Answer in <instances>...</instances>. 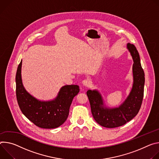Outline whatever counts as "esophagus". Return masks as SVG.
Instances as JSON below:
<instances>
[{"label":"esophagus","instance_id":"1","mask_svg":"<svg viewBox=\"0 0 159 159\" xmlns=\"http://www.w3.org/2000/svg\"><path fill=\"white\" fill-rule=\"evenodd\" d=\"M82 84L83 85L85 86L86 87H89L90 86V81L87 79H84L83 81H82Z\"/></svg>","mask_w":159,"mask_h":159}]
</instances>
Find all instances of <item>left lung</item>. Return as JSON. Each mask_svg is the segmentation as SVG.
Wrapping results in <instances>:
<instances>
[{"label":"left lung","mask_w":159,"mask_h":159,"mask_svg":"<svg viewBox=\"0 0 159 159\" xmlns=\"http://www.w3.org/2000/svg\"><path fill=\"white\" fill-rule=\"evenodd\" d=\"M127 47L134 62L133 66L134 83L131 93L124 103L118 108H103L102 97L97 91L89 90L86 92L94 119L98 125L105 128H114L125 125L137 115L142 104L145 73L141 66L139 56L136 47L128 43Z\"/></svg>","instance_id":"left-lung-1"}]
</instances>
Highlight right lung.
<instances>
[{
	"mask_svg": "<svg viewBox=\"0 0 159 159\" xmlns=\"http://www.w3.org/2000/svg\"><path fill=\"white\" fill-rule=\"evenodd\" d=\"M21 64L22 61L17 67L16 75V98L21 112L39 128L53 129L60 126L68 117L73 99L80 92L79 86H64L54 100L39 101L24 89L21 75Z\"/></svg>",
	"mask_w": 159,
	"mask_h": 159,
	"instance_id": "obj_1",
	"label": "right lung"
}]
</instances>
